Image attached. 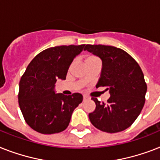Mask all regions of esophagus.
Returning a JSON list of instances; mask_svg holds the SVG:
<instances>
[{"label": "esophagus", "instance_id": "esophagus-1", "mask_svg": "<svg viewBox=\"0 0 160 160\" xmlns=\"http://www.w3.org/2000/svg\"><path fill=\"white\" fill-rule=\"evenodd\" d=\"M83 99H84V101L88 100V99H89V96H87L86 94H84V95H83Z\"/></svg>", "mask_w": 160, "mask_h": 160}]
</instances>
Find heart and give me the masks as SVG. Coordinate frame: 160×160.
Returning <instances> with one entry per match:
<instances>
[{"instance_id": "heart-1", "label": "heart", "mask_w": 160, "mask_h": 160, "mask_svg": "<svg viewBox=\"0 0 160 160\" xmlns=\"http://www.w3.org/2000/svg\"><path fill=\"white\" fill-rule=\"evenodd\" d=\"M95 57H93V56H89V58H87V60H89V59H92V58H94Z\"/></svg>"}]
</instances>
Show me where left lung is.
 I'll return each mask as SVG.
<instances>
[{
    "label": "left lung",
    "instance_id": "1",
    "mask_svg": "<svg viewBox=\"0 0 160 160\" xmlns=\"http://www.w3.org/2000/svg\"><path fill=\"white\" fill-rule=\"evenodd\" d=\"M84 50L101 58L102 72L96 87H106L111 95L106 103L92 97L96 108L89 114V120L108 133L124 131L138 118L145 104L147 85L142 70L132 56L116 47L87 44Z\"/></svg>",
    "mask_w": 160,
    "mask_h": 160
}]
</instances>
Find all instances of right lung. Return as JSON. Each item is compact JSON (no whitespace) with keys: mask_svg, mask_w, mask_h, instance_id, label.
<instances>
[{"mask_svg":"<svg viewBox=\"0 0 160 160\" xmlns=\"http://www.w3.org/2000/svg\"><path fill=\"white\" fill-rule=\"evenodd\" d=\"M84 48L82 45H62L45 49L28 64L19 81L18 98L24 120L42 134L63 132L68 127L74 109L83 96L56 93L57 80H66L71 62Z\"/></svg>","mask_w":160,"mask_h":160,"instance_id":"right-lung-1","label":"right lung"}]
</instances>
